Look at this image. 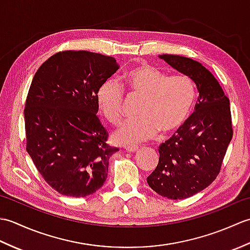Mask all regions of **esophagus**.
Returning <instances> with one entry per match:
<instances>
[{
	"mask_svg": "<svg viewBox=\"0 0 250 250\" xmlns=\"http://www.w3.org/2000/svg\"><path fill=\"white\" fill-rule=\"evenodd\" d=\"M125 151H128L130 153H133V152H136L137 150H139V147H137V146H134V147L128 146V147H125Z\"/></svg>",
	"mask_w": 250,
	"mask_h": 250,
	"instance_id": "esophagus-1",
	"label": "esophagus"
}]
</instances>
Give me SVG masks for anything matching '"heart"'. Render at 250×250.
I'll list each match as a JSON object with an SVG mask.
<instances>
[{
  "label": "heart",
  "mask_w": 250,
  "mask_h": 250,
  "mask_svg": "<svg viewBox=\"0 0 250 250\" xmlns=\"http://www.w3.org/2000/svg\"><path fill=\"white\" fill-rule=\"evenodd\" d=\"M130 91L142 99L139 118L128 120L114 133L118 144H136L155 136L167 135L178 130L192 113L195 87L185 75L169 76L149 64L137 65L124 75ZM125 90L115 79L101 83L97 91L100 110L111 124H119L124 114Z\"/></svg>",
  "instance_id": "b5f03b06"
}]
</instances>
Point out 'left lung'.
I'll use <instances>...</instances> for the list:
<instances>
[{
  "instance_id": "8db88e82",
  "label": "left lung",
  "mask_w": 250,
  "mask_h": 250,
  "mask_svg": "<svg viewBox=\"0 0 250 250\" xmlns=\"http://www.w3.org/2000/svg\"><path fill=\"white\" fill-rule=\"evenodd\" d=\"M189 76L199 91L194 113L159 147V163L149 187L164 198L183 200L214 182L233 136L230 100L219 83L200 62L176 55L159 56Z\"/></svg>"
}]
</instances>
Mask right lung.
<instances>
[{"instance_id": "right-lung-1", "label": "right lung", "mask_w": 250, "mask_h": 250, "mask_svg": "<svg viewBox=\"0 0 250 250\" xmlns=\"http://www.w3.org/2000/svg\"><path fill=\"white\" fill-rule=\"evenodd\" d=\"M119 68L114 58L64 50L35 73L24 108L26 151L45 182L73 198L94 193L118 151L97 116V91Z\"/></svg>"}]
</instances>
